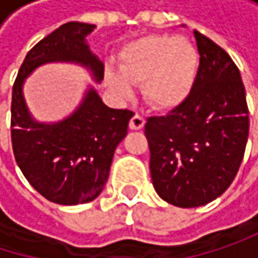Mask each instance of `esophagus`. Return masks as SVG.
<instances>
[{
  "label": "esophagus",
  "mask_w": 258,
  "mask_h": 258,
  "mask_svg": "<svg viewBox=\"0 0 258 258\" xmlns=\"http://www.w3.org/2000/svg\"><path fill=\"white\" fill-rule=\"evenodd\" d=\"M145 125V119L140 115H134L130 121V128L131 130H142Z\"/></svg>",
  "instance_id": "1"
}]
</instances>
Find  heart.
<instances>
[{
  "instance_id": "1",
  "label": "heart",
  "mask_w": 258,
  "mask_h": 258,
  "mask_svg": "<svg viewBox=\"0 0 258 258\" xmlns=\"http://www.w3.org/2000/svg\"><path fill=\"white\" fill-rule=\"evenodd\" d=\"M199 70V53L191 41L154 34L131 41L119 53V72L106 70V80L119 98H128L142 83L143 100L157 110H173L191 94Z\"/></svg>"
}]
</instances>
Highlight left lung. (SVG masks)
<instances>
[{"label": "left lung", "mask_w": 258, "mask_h": 258, "mask_svg": "<svg viewBox=\"0 0 258 258\" xmlns=\"http://www.w3.org/2000/svg\"><path fill=\"white\" fill-rule=\"evenodd\" d=\"M200 64L185 103L145 125L157 194L178 208L203 206L234 179L249 118L240 73L224 49L194 31Z\"/></svg>", "instance_id": "obj_1"}]
</instances>
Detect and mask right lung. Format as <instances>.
<instances>
[{"mask_svg":"<svg viewBox=\"0 0 258 258\" xmlns=\"http://www.w3.org/2000/svg\"><path fill=\"white\" fill-rule=\"evenodd\" d=\"M95 25L69 22L38 41L18 73L12 97V143L26 180L49 202L80 205L100 196L109 179L116 146L127 136L133 112L107 107L88 83L78 107L55 122L37 121L24 95L25 80L52 62L86 69L95 83L104 78V64L92 53L88 35Z\"/></svg>","mask_w":258,"mask_h":258,"instance_id":"add662e5","label":"right lung"}]
</instances>
